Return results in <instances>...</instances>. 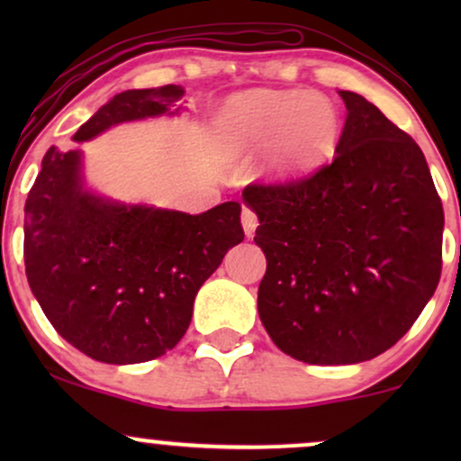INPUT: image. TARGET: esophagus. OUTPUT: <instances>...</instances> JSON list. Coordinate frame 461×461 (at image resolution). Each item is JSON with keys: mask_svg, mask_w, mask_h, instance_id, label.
Instances as JSON below:
<instances>
[{"mask_svg": "<svg viewBox=\"0 0 461 461\" xmlns=\"http://www.w3.org/2000/svg\"><path fill=\"white\" fill-rule=\"evenodd\" d=\"M240 221H242V230H245L247 238H251L253 234H256V227H258V216H256V212H253V210H249V208L242 210V216H240Z\"/></svg>", "mask_w": 461, "mask_h": 461, "instance_id": "34e87169", "label": "esophagus"}]
</instances>
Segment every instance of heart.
<instances>
[{
    "instance_id": "1",
    "label": "heart",
    "mask_w": 461,
    "mask_h": 461,
    "mask_svg": "<svg viewBox=\"0 0 461 461\" xmlns=\"http://www.w3.org/2000/svg\"><path fill=\"white\" fill-rule=\"evenodd\" d=\"M221 134L238 151L264 149V171L303 176L333 156L340 116L325 95L303 91H247L219 114Z\"/></svg>"
}]
</instances>
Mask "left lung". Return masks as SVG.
I'll use <instances>...</instances> for the list:
<instances>
[{"label": "left lung", "mask_w": 461, "mask_h": 461, "mask_svg": "<svg viewBox=\"0 0 461 461\" xmlns=\"http://www.w3.org/2000/svg\"><path fill=\"white\" fill-rule=\"evenodd\" d=\"M331 164L242 190L267 256L258 314L285 356L340 366L377 357L414 325L442 271V201L420 147L362 95L338 91Z\"/></svg>", "instance_id": "left-lung-1"}]
</instances>
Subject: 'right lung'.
Returning a JSON list of instances; mask_svg holds the SVG:
<instances>
[{"mask_svg": "<svg viewBox=\"0 0 461 461\" xmlns=\"http://www.w3.org/2000/svg\"><path fill=\"white\" fill-rule=\"evenodd\" d=\"M184 88L114 95L73 134L93 140L131 121L182 113ZM25 275L62 338L97 362L140 364L186 333L199 288L242 242L240 203L201 214L128 203L97 193L84 151L50 147L25 201Z\"/></svg>", "mask_w": 461, "mask_h": 461, "instance_id": "obj_1", "label": "right lung"}]
</instances>
